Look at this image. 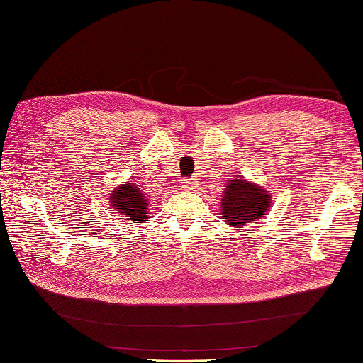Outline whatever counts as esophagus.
Segmentation results:
<instances>
[{"label":"esophagus","mask_w":363,"mask_h":363,"mask_svg":"<svg viewBox=\"0 0 363 363\" xmlns=\"http://www.w3.org/2000/svg\"><path fill=\"white\" fill-rule=\"evenodd\" d=\"M196 186H198V181L195 179V177H187V179L182 182V189H186V190H194V189H196Z\"/></svg>","instance_id":"34e87169"}]
</instances>
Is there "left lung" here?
<instances>
[{
	"label": "left lung",
	"instance_id": "8db88e82",
	"mask_svg": "<svg viewBox=\"0 0 363 363\" xmlns=\"http://www.w3.org/2000/svg\"><path fill=\"white\" fill-rule=\"evenodd\" d=\"M220 199L223 221L237 229L248 223H260L272 209L273 201L267 189L240 176H230Z\"/></svg>",
	"mask_w": 363,
	"mask_h": 363
}]
</instances>
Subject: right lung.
Masks as SVG:
<instances>
[{
	"instance_id": "add662e5",
	"label": "right lung",
	"mask_w": 363,
	"mask_h": 363,
	"mask_svg": "<svg viewBox=\"0 0 363 363\" xmlns=\"http://www.w3.org/2000/svg\"><path fill=\"white\" fill-rule=\"evenodd\" d=\"M109 204L120 217H126L133 223H143L150 218L148 199L135 182L120 184L111 194Z\"/></svg>"
}]
</instances>
